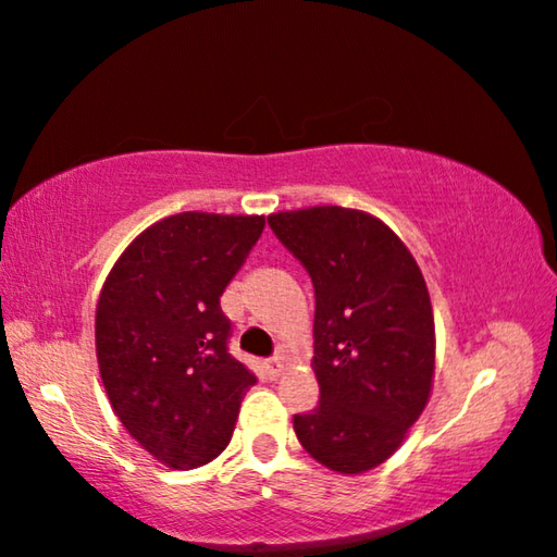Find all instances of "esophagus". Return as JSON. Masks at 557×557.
<instances>
[{"label": "esophagus", "instance_id": "obj_1", "mask_svg": "<svg viewBox=\"0 0 557 557\" xmlns=\"http://www.w3.org/2000/svg\"><path fill=\"white\" fill-rule=\"evenodd\" d=\"M265 371L272 381H277L282 371H285V363H282V358H270V361L265 363Z\"/></svg>", "mask_w": 557, "mask_h": 557}]
</instances>
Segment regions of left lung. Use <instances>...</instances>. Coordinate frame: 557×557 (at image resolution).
Returning a JSON list of instances; mask_svg holds the SVG:
<instances>
[{
	"label": "left lung",
	"mask_w": 557,
	"mask_h": 557,
	"mask_svg": "<svg viewBox=\"0 0 557 557\" xmlns=\"http://www.w3.org/2000/svg\"><path fill=\"white\" fill-rule=\"evenodd\" d=\"M314 282V358L322 400L295 414L299 445L336 474L391 459L428 408L435 317L412 252L375 215L309 206L268 215Z\"/></svg>",
	"instance_id": "8db88e82"
}]
</instances>
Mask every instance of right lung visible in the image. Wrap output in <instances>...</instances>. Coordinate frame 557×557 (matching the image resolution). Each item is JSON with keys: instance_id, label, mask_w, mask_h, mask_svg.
<instances>
[{"instance_id": "right-lung-1", "label": "right lung", "mask_w": 557, "mask_h": 557, "mask_svg": "<svg viewBox=\"0 0 557 557\" xmlns=\"http://www.w3.org/2000/svg\"><path fill=\"white\" fill-rule=\"evenodd\" d=\"M262 228L265 215H166L122 250L102 282V385L122 428L164 467L186 471L219 457L258 383L225 346L221 295Z\"/></svg>"}]
</instances>
